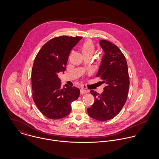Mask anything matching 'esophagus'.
Instances as JSON below:
<instances>
[{
    "instance_id": "34e87169",
    "label": "esophagus",
    "mask_w": 159,
    "mask_h": 159,
    "mask_svg": "<svg viewBox=\"0 0 159 159\" xmlns=\"http://www.w3.org/2000/svg\"><path fill=\"white\" fill-rule=\"evenodd\" d=\"M88 92H89L88 90H86V89H81L80 90V93H81V95H83L84 93H88Z\"/></svg>"
}]
</instances>
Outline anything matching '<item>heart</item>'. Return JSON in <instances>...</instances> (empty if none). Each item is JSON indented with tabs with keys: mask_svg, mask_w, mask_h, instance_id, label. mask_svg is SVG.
<instances>
[{
	"mask_svg": "<svg viewBox=\"0 0 159 159\" xmlns=\"http://www.w3.org/2000/svg\"><path fill=\"white\" fill-rule=\"evenodd\" d=\"M95 45L91 40H88L85 41L80 48L81 54L83 56H89L92 57L95 52Z\"/></svg>",
	"mask_w": 159,
	"mask_h": 159,
	"instance_id": "1",
	"label": "heart"
}]
</instances>
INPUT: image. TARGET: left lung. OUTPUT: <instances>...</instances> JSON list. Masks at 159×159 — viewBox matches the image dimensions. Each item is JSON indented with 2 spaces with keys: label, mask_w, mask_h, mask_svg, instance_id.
Returning a JSON list of instances; mask_svg holds the SVG:
<instances>
[{
  "label": "left lung",
  "mask_w": 159,
  "mask_h": 159,
  "mask_svg": "<svg viewBox=\"0 0 159 159\" xmlns=\"http://www.w3.org/2000/svg\"><path fill=\"white\" fill-rule=\"evenodd\" d=\"M104 51L97 76L105 83L103 92L98 94L92 90L95 102L88 108V114L98 120L113 119L119 113L127 100L129 89L127 63L124 55L117 46L105 40L100 41Z\"/></svg>",
  "instance_id": "obj_1"
}]
</instances>
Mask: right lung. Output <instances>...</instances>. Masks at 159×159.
Returning <instances> with one entry per match:
<instances>
[{
    "instance_id": "right-lung-1",
    "label": "right lung",
    "mask_w": 159,
    "mask_h": 159,
    "mask_svg": "<svg viewBox=\"0 0 159 159\" xmlns=\"http://www.w3.org/2000/svg\"><path fill=\"white\" fill-rule=\"evenodd\" d=\"M81 39L67 36L52 39L43 46L34 60L31 75L33 100L40 112L49 119L67 116L71 102L79 97L78 88L67 84L61 88L57 74L64 73L70 51Z\"/></svg>"
}]
</instances>
